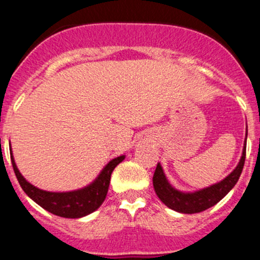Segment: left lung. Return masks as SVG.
Wrapping results in <instances>:
<instances>
[{"mask_svg":"<svg viewBox=\"0 0 260 260\" xmlns=\"http://www.w3.org/2000/svg\"><path fill=\"white\" fill-rule=\"evenodd\" d=\"M246 136H248V129H246L242 157H240L239 164L235 167L234 171L220 182L214 183L209 187L201 188V190L193 191V192H183V191L175 188L167 180L161 165L157 164L156 171L153 175V187L159 200L167 208L181 212V214H196V212H201L216 205L234 187L242 175L244 162H245Z\"/></svg>","mask_w":260,"mask_h":260,"instance_id":"8db88e82","label":"left lung"}]
</instances>
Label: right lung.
Segmentation results:
<instances>
[{
    "label": "right lung",
    "mask_w": 260,
    "mask_h": 260,
    "mask_svg": "<svg viewBox=\"0 0 260 260\" xmlns=\"http://www.w3.org/2000/svg\"><path fill=\"white\" fill-rule=\"evenodd\" d=\"M124 157L123 154L109 161L98 175V177L85 187L74 191H67V192H52V191H45L36 187L21 175L15 164L11 149L12 167H14L18 183L26 195L46 211L57 216L68 217V219H79V217L86 216L95 211L103 204L108 192L112 172L117 167V165H119L124 159Z\"/></svg>",
    "instance_id": "obj_1"
}]
</instances>
